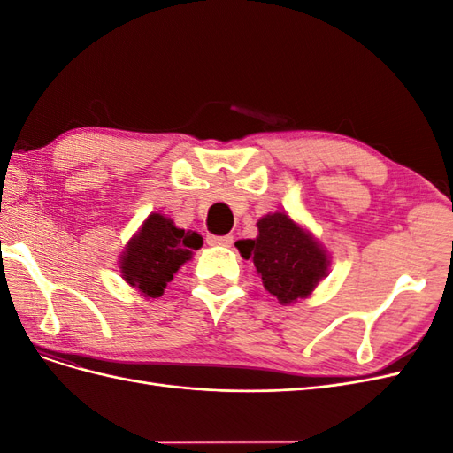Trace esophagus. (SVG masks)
Returning <instances> with one entry per match:
<instances>
[{
	"mask_svg": "<svg viewBox=\"0 0 453 453\" xmlns=\"http://www.w3.org/2000/svg\"><path fill=\"white\" fill-rule=\"evenodd\" d=\"M205 242H208L210 245H223V248H230L232 242H234V238H232L230 234L228 236H213V234H210L208 238H205Z\"/></svg>",
	"mask_w": 453,
	"mask_h": 453,
	"instance_id": "esophagus-1",
	"label": "esophagus"
}]
</instances>
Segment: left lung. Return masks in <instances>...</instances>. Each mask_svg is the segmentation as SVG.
Listing matches in <instances>:
<instances>
[{"mask_svg":"<svg viewBox=\"0 0 453 453\" xmlns=\"http://www.w3.org/2000/svg\"><path fill=\"white\" fill-rule=\"evenodd\" d=\"M257 226L258 236L236 242V248L243 258L253 260L265 289L283 306L311 295L328 273L321 243L281 211L258 219Z\"/></svg>","mask_w":453,"mask_h":453,"instance_id":"1","label":"left lung"}]
</instances>
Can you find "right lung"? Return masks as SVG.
<instances>
[{
    "label": "right lung",
    "instance_id": "right-lung-1",
    "mask_svg": "<svg viewBox=\"0 0 453 453\" xmlns=\"http://www.w3.org/2000/svg\"><path fill=\"white\" fill-rule=\"evenodd\" d=\"M200 245L202 238L196 232H185L172 219L150 213L120 255L122 278L143 296L158 298L173 280V273Z\"/></svg>",
    "mask_w": 453,
    "mask_h": 453
}]
</instances>
